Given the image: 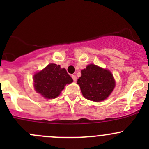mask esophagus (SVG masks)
I'll list each match as a JSON object with an SVG mask.
<instances>
[{"label":"esophagus","mask_w":149,"mask_h":149,"mask_svg":"<svg viewBox=\"0 0 149 149\" xmlns=\"http://www.w3.org/2000/svg\"><path fill=\"white\" fill-rule=\"evenodd\" d=\"M71 77H72V79H73V81L76 82V80H77V77H76V75H72Z\"/></svg>","instance_id":"34e87169"}]
</instances>
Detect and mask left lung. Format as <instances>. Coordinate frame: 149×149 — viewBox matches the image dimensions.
<instances>
[{
    "instance_id": "8db88e82",
    "label": "left lung",
    "mask_w": 149,
    "mask_h": 149,
    "mask_svg": "<svg viewBox=\"0 0 149 149\" xmlns=\"http://www.w3.org/2000/svg\"><path fill=\"white\" fill-rule=\"evenodd\" d=\"M77 84L84 97L94 102L106 100L115 86L112 73L94 64H89L81 70V76L78 79Z\"/></svg>"
}]
</instances>
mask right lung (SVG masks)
<instances>
[{"label":"right lung","instance_id":"obj_1","mask_svg":"<svg viewBox=\"0 0 149 149\" xmlns=\"http://www.w3.org/2000/svg\"><path fill=\"white\" fill-rule=\"evenodd\" d=\"M34 86L36 91L46 99L58 97L66 84L73 82L65 68L59 65L49 64L41 71L34 75Z\"/></svg>","mask_w":149,"mask_h":149}]
</instances>
